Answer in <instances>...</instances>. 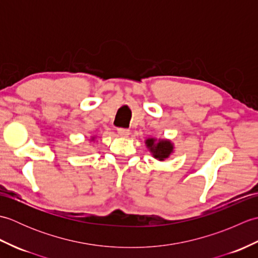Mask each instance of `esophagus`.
<instances>
[{
  "label": "esophagus",
  "instance_id": "1",
  "mask_svg": "<svg viewBox=\"0 0 258 258\" xmlns=\"http://www.w3.org/2000/svg\"><path fill=\"white\" fill-rule=\"evenodd\" d=\"M117 133L119 136H123V138H126L130 134V130L128 128H124V127H118L117 128Z\"/></svg>",
  "mask_w": 258,
  "mask_h": 258
}]
</instances>
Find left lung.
<instances>
[{"label":"left lung","instance_id":"obj_1","mask_svg":"<svg viewBox=\"0 0 258 258\" xmlns=\"http://www.w3.org/2000/svg\"><path fill=\"white\" fill-rule=\"evenodd\" d=\"M147 147L153 152V155L154 157L158 158L160 161L165 160L171 154L173 151V146L171 144V142L168 141H161L158 143L155 144V140L149 139L146 141Z\"/></svg>","mask_w":258,"mask_h":258}]
</instances>
